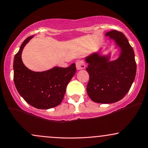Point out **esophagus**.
Listing matches in <instances>:
<instances>
[{
	"instance_id": "34e87169",
	"label": "esophagus",
	"mask_w": 148,
	"mask_h": 148,
	"mask_svg": "<svg viewBox=\"0 0 148 148\" xmlns=\"http://www.w3.org/2000/svg\"><path fill=\"white\" fill-rule=\"evenodd\" d=\"M85 66H86L85 63L82 60H77L76 61V68H77V70L84 69L85 68Z\"/></svg>"
}]
</instances>
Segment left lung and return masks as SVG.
Wrapping results in <instances>:
<instances>
[{
    "label": "left lung",
    "mask_w": 148,
    "mask_h": 148,
    "mask_svg": "<svg viewBox=\"0 0 148 148\" xmlns=\"http://www.w3.org/2000/svg\"><path fill=\"white\" fill-rule=\"evenodd\" d=\"M121 48L120 57L109 61V56L100 57L97 53L86 58L90 75L87 95L92 101L110 104L124 97L129 91L136 74V63L133 49L125 36L117 30L106 32Z\"/></svg>",
    "instance_id": "1"
}]
</instances>
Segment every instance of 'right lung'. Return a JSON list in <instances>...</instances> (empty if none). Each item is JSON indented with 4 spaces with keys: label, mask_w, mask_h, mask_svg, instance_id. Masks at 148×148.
<instances>
[{
    "label": "right lung",
    "mask_w": 148,
    "mask_h": 148,
    "mask_svg": "<svg viewBox=\"0 0 148 148\" xmlns=\"http://www.w3.org/2000/svg\"><path fill=\"white\" fill-rule=\"evenodd\" d=\"M32 36L24 41L13 62L14 82L19 94L28 104L37 109H47L59 105L66 86L75 73V64L68 68L54 67L44 72L28 69L22 61L23 48Z\"/></svg>",
    "instance_id": "right-lung-1"
}]
</instances>
